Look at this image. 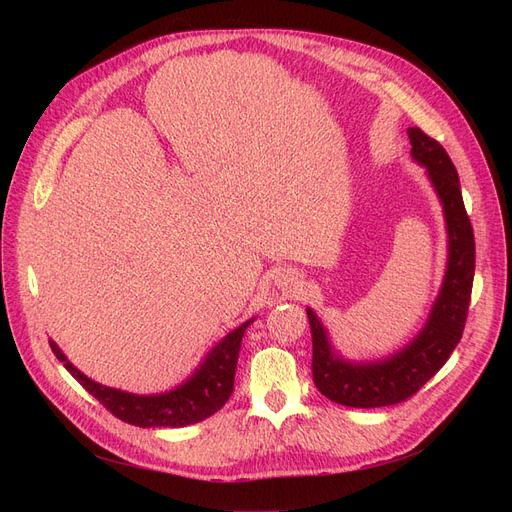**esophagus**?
Segmentation results:
<instances>
[{"instance_id":"obj_1","label":"esophagus","mask_w":512,"mask_h":512,"mask_svg":"<svg viewBox=\"0 0 512 512\" xmlns=\"http://www.w3.org/2000/svg\"><path fill=\"white\" fill-rule=\"evenodd\" d=\"M278 286H282V288H286V290H290V292H294V290H299V286H301V280H299V276L294 274V272H284L280 278H278Z\"/></svg>"}]
</instances>
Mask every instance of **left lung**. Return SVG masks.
<instances>
[{"mask_svg":"<svg viewBox=\"0 0 512 512\" xmlns=\"http://www.w3.org/2000/svg\"><path fill=\"white\" fill-rule=\"evenodd\" d=\"M407 134L411 157L425 168L444 211L446 272L423 328L409 344L384 359L351 361L342 357L317 313L307 307L313 338V382L321 394L344 407L375 409L407 400L440 371L465 330L475 274V240L459 174L438 141L429 139L421 128H409Z\"/></svg>","mask_w":512,"mask_h":512,"instance_id":"obj_1","label":"left lung"}]
</instances>
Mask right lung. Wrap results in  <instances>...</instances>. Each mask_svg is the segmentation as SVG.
<instances>
[{"label": "right lung", "instance_id": "obj_1", "mask_svg": "<svg viewBox=\"0 0 512 512\" xmlns=\"http://www.w3.org/2000/svg\"><path fill=\"white\" fill-rule=\"evenodd\" d=\"M253 321L255 317L228 332L182 384L159 394H132L103 386L74 367L56 342L49 340V344L53 355L64 363L72 378L83 384V388L118 419L139 427H184L211 417L226 405L234 390L240 342Z\"/></svg>", "mask_w": 512, "mask_h": 512}]
</instances>
